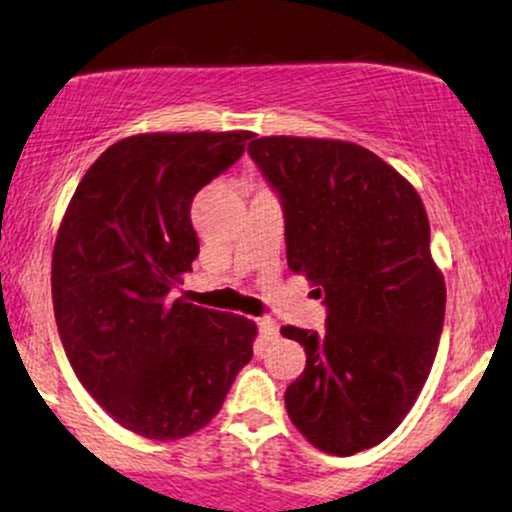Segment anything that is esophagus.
<instances>
[{
    "label": "esophagus",
    "mask_w": 512,
    "mask_h": 512,
    "mask_svg": "<svg viewBox=\"0 0 512 512\" xmlns=\"http://www.w3.org/2000/svg\"><path fill=\"white\" fill-rule=\"evenodd\" d=\"M257 327H260L262 339H267V342L279 337V325H276L272 317H260V320H257Z\"/></svg>",
    "instance_id": "obj_1"
}]
</instances>
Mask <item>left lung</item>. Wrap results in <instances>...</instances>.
Returning a JSON list of instances; mask_svg holds the SVG:
<instances>
[{"mask_svg": "<svg viewBox=\"0 0 512 512\" xmlns=\"http://www.w3.org/2000/svg\"><path fill=\"white\" fill-rule=\"evenodd\" d=\"M248 154L281 197L291 272L327 305L325 334L281 327L308 356L286 411L317 450L356 455L402 424L438 351L445 281L424 202L351 142L260 137Z\"/></svg>", "mask_w": 512, "mask_h": 512, "instance_id": "1", "label": "left lung"}]
</instances>
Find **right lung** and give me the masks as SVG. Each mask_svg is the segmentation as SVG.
Returning <instances> with one entry per match:
<instances>
[{
  "label": "right lung",
  "instance_id": "add662e5",
  "mask_svg": "<svg viewBox=\"0 0 512 512\" xmlns=\"http://www.w3.org/2000/svg\"><path fill=\"white\" fill-rule=\"evenodd\" d=\"M250 132L120 139L86 170L52 252V305L76 378L137 436L178 440L219 414L255 322L173 298L199 240L192 199Z\"/></svg>",
  "mask_w": 512,
  "mask_h": 512
}]
</instances>
